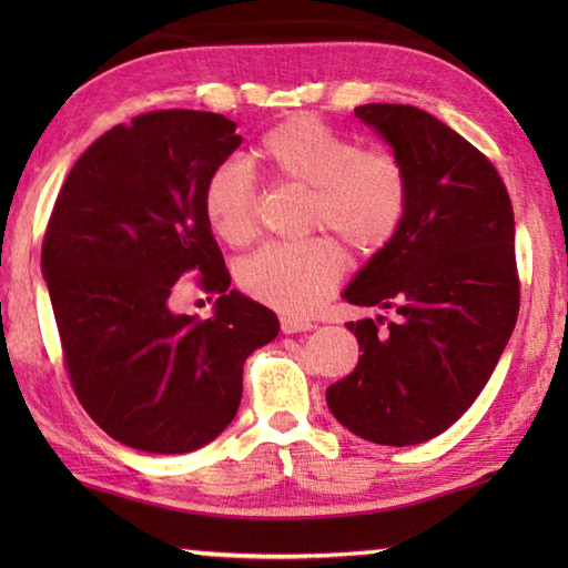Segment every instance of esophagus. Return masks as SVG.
<instances>
[{
    "label": "esophagus",
    "mask_w": 568,
    "mask_h": 568,
    "mask_svg": "<svg viewBox=\"0 0 568 568\" xmlns=\"http://www.w3.org/2000/svg\"><path fill=\"white\" fill-rule=\"evenodd\" d=\"M281 328L283 333H305V331H313L315 323L311 321H303V318H291V315H285V318H281Z\"/></svg>",
    "instance_id": "1"
}]
</instances>
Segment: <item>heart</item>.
Returning <instances> with one entry per match:
<instances>
[{
  "instance_id": "obj_1",
  "label": "heart",
  "mask_w": 568,
  "mask_h": 568,
  "mask_svg": "<svg viewBox=\"0 0 568 568\" xmlns=\"http://www.w3.org/2000/svg\"><path fill=\"white\" fill-rule=\"evenodd\" d=\"M257 160L277 182L311 190L307 227L331 230L353 253L386 250L408 213V175L400 160L383 150H361L311 114H297L267 130ZM210 227L230 245L257 235V190L240 160L210 172L205 195ZM345 271L341 245L328 235L301 243H273L245 257L237 283L247 295L287 315H307L338 287Z\"/></svg>"
}]
</instances>
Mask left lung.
I'll use <instances>...</instances> for the list:
<instances>
[{
    "label": "left lung",
    "mask_w": 568,
    "mask_h": 568,
    "mask_svg": "<svg viewBox=\"0 0 568 568\" xmlns=\"http://www.w3.org/2000/svg\"><path fill=\"white\" fill-rule=\"evenodd\" d=\"M355 118L393 148L410 195L398 235L343 293L393 321L345 323L363 355L325 400L351 434L416 446L464 416L511 338L521 301L514 207L491 160L434 114L361 104Z\"/></svg>",
    "instance_id": "8db88e82"
}]
</instances>
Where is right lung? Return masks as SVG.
<instances>
[{
	"label": "right lung",
	"instance_id": "add662e5",
	"mask_svg": "<svg viewBox=\"0 0 568 568\" xmlns=\"http://www.w3.org/2000/svg\"><path fill=\"white\" fill-rule=\"evenodd\" d=\"M225 114L158 110L104 132L74 162L42 243V275L74 396L104 434L187 454L235 418L245 358L281 323L227 291L210 230V172L240 148ZM217 292L207 322L171 313L182 274Z\"/></svg>",
	"mask_w": 568,
	"mask_h": 568
}]
</instances>
